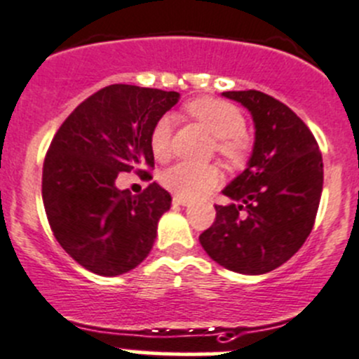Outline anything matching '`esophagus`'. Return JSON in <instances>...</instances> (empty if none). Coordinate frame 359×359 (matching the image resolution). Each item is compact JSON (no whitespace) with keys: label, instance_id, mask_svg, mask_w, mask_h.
I'll use <instances>...</instances> for the list:
<instances>
[{"label":"esophagus","instance_id":"obj_1","mask_svg":"<svg viewBox=\"0 0 359 359\" xmlns=\"http://www.w3.org/2000/svg\"><path fill=\"white\" fill-rule=\"evenodd\" d=\"M172 202H175V204H178V205H188V198L180 197V195H175V197H172Z\"/></svg>","mask_w":359,"mask_h":359}]
</instances>
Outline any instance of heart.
I'll use <instances>...</instances> for the list:
<instances>
[{
	"label": "heart",
	"mask_w": 359,
	"mask_h": 359,
	"mask_svg": "<svg viewBox=\"0 0 359 359\" xmlns=\"http://www.w3.org/2000/svg\"><path fill=\"white\" fill-rule=\"evenodd\" d=\"M184 113L201 123L215 140L216 154L229 164H243L251 150L250 137L244 134L246 118L236 104L223 99L201 97L184 104ZM150 148L155 158L165 161L172 151V118L164 115L154 123L150 133ZM168 190L184 198H195L218 187L222 181L219 169L215 164H190L178 162L161 175Z\"/></svg>",
	"instance_id": "heart-1"
}]
</instances>
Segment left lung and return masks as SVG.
<instances>
[{
    "mask_svg": "<svg viewBox=\"0 0 359 359\" xmlns=\"http://www.w3.org/2000/svg\"><path fill=\"white\" fill-rule=\"evenodd\" d=\"M223 95L253 115L257 137L243 175L215 205L216 218L198 236L205 253L239 274H265L293 257L314 226L323 190V158L304 120L260 90Z\"/></svg>",
    "mask_w": 359,
    "mask_h": 359,
    "instance_id": "8db88e82",
    "label": "left lung"
}]
</instances>
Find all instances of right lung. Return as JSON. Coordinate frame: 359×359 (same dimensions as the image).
Instances as JSON below:
<instances>
[{
    "label": "right lung",
    "instance_id": "1",
    "mask_svg": "<svg viewBox=\"0 0 359 359\" xmlns=\"http://www.w3.org/2000/svg\"><path fill=\"white\" fill-rule=\"evenodd\" d=\"M178 92L115 83L73 109L45 155L41 195L57 243L76 264L99 276H118L141 264L171 208L154 183L140 195L115 187L116 176L150 172L154 123L178 102Z\"/></svg>",
    "mask_w": 359,
    "mask_h": 359
}]
</instances>
